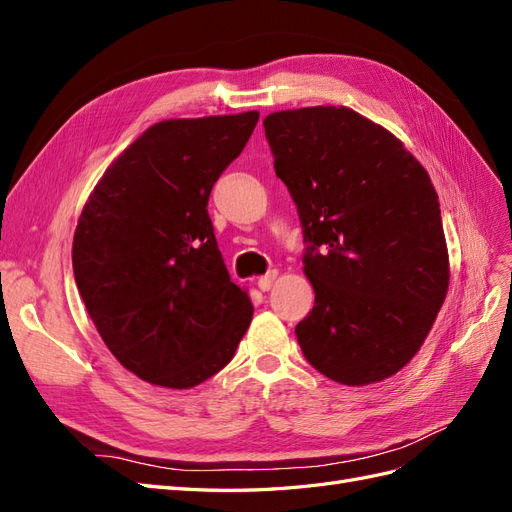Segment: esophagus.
<instances>
[{
  "label": "esophagus",
  "mask_w": 512,
  "mask_h": 512,
  "mask_svg": "<svg viewBox=\"0 0 512 512\" xmlns=\"http://www.w3.org/2000/svg\"><path fill=\"white\" fill-rule=\"evenodd\" d=\"M275 277H277V271H269L267 275H262L260 280H258V288L262 290V292H267L271 286H273V282H275Z\"/></svg>",
  "instance_id": "obj_1"
}]
</instances>
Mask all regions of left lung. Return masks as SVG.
Returning <instances> with one entry per match:
<instances>
[{
  "instance_id": "1",
  "label": "left lung",
  "mask_w": 512,
  "mask_h": 512,
  "mask_svg": "<svg viewBox=\"0 0 512 512\" xmlns=\"http://www.w3.org/2000/svg\"><path fill=\"white\" fill-rule=\"evenodd\" d=\"M275 175L297 205L314 307L299 324L305 359L365 386L412 361L448 290L438 194L404 143L346 106L265 117Z\"/></svg>"
}]
</instances>
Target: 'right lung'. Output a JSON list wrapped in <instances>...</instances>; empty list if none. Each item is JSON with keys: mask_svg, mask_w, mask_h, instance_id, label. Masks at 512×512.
Here are the masks:
<instances>
[{"mask_svg": "<svg viewBox=\"0 0 512 512\" xmlns=\"http://www.w3.org/2000/svg\"><path fill=\"white\" fill-rule=\"evenodd\" d=\"M258 113L168 119L106 168L74 230L81 299L115 359L145 382L192 389L230 363L252 322L230 282L209 194Z\"/></svg>", "mask_w": 512, "mask_h": 512, "instance_id": "1", "label": "right lung"}]
</instances>
